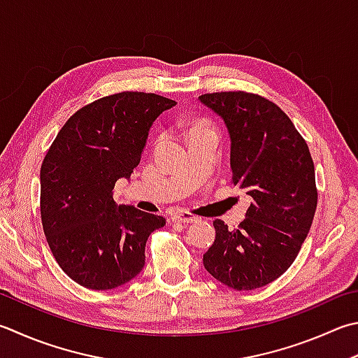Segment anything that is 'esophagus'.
I'll use <instances>...</instances> for the list:
<instances>
[{
	"instance_id": "1",
	"label": "esophagus",
	"mask_w": 358,
	"mask_h": 358,
	"mask_svg": "<svg viewBox=\"0 0 358 358\" xmlns=\"http://www.w3.org/2000/svg\"><path fill=\"white\" fill-rule=\"evenodd\" d=\"M173 221H176V222H198L199 221V218L198 217H194V215H192V213H187V212H178V213H174L173 215Z\"/></svg>"
}]
</instances>
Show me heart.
Listing matches in <instances>:
<instances>
[{"instance_id":"obj_1","label":"heart","mask_w":358,"mask_h":358,"mask_svg":"<svg viewBox=\"0 0 358 358\" xmlns=\"http://www.w3.org/2000/svg\"><path fill=\"white\" fill-rule=\"evenodd\" d=\"M201 129H207V127H206L204 124H201V123H198V124H194V126L192 127V131H190V134H192V132H194V131H201Z\"/></svg>"}]
</instances>
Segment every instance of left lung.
I'll use <instances>...</instances> for the list:
<instances>
[{"label":"left lung","instance_id":"obj_1","mask_svg":"<svg viewBox=\"0 0 358 358\" xmlns=\"http://www.w3.org/2000/svg\"><path fill=\"white\" fill-rule=\"evenodd\" d=\"M224 121L234 184L251 198L237 229L215 220L207 273L234 289L271 284L292 266L312 226L318 193L308 146L271 101L245 92L199 96Z\"/></svg>","mask_w":358,"mask_h":358}]
</instances>
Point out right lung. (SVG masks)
<instances>
[{"label": "right lung", "mask_w": 358, "mask_h": 358, "mask_svg": "<svg viewBox=\"0 0 358 358\" xmlns=\"http://www.w3.org/2000/svg\"><path fill=\"white\" fill-rule=\"evenodd\" d=\"M176 101L123 92L83 107L52 141L40 170V213L54 259L76 284L112 289L145 266V246L165 218L115 204L113 187L131 179L150 129Z\"/></svg>", "instance_id": "obj_1"}]
</instances>
